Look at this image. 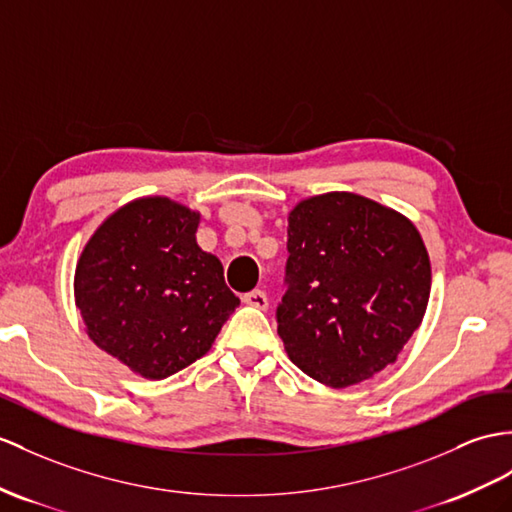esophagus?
<instances>
[{"mask_svg": "<svg viewBox=\"0 0 512 512\" xmlns=\"http://www.w3.org/2000/svg\"><path fill=\"white\" fill-rule=\"evenodd\" d=\"M243 302H245L247 306H254V308H260V310H267V306H269V297H267V293H265V291L254 289V291H249V293H245V295H243Z\"/></svg>", "mask_w": 512, "mask_h": 512, "instance_id": "1", "label": "esophagus"}]
</instances>
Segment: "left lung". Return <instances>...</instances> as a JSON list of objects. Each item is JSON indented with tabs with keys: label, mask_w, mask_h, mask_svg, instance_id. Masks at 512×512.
Masks as SVG:
<instances>
[{
	"label": "left lung",
	"mask_w": 512,
	"mask_h": 512,
	"mask_svg": "<svg viewBox=\"0 0 512 512\" xmlns=\"http://www.w3.org/2000/svg\"><path fill=\"white\" fill-rule=\"evenodd\" d=\"M286 249L276 321L293 363L332 389L395 363L426 315L432 284L413 223L373 199L326 193L291 210Z\"/></svg>",
	"instance_id": "8db88e82"
}]
</instances>
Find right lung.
Segmentation results:
<instances>
[{
    "label": "right lung",
    "mask_w": 512,
    "mask_h": 512,
    "mask_svg": "<svg viewBox=\"0 0 512 512\" xmlns=\"http://www.w3.org/2000/svg\"><path fill=\"white\" fill-rule=\"evenodd\" d=\"M199 213L143 197L112 213L82 249L76 306L97 347L149 380L169 378L213 347L241 304L219 258L195 241Z\"/></svg>",
    "instance_id": "obj_1"
}]
</instances>
